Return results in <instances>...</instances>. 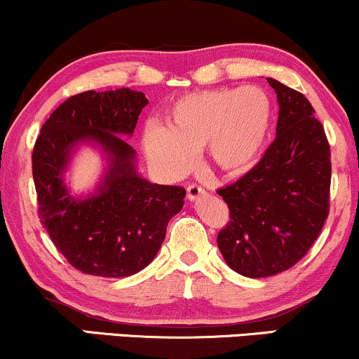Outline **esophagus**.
I'll return each mask as SVG.
<instances>
[{"label": "esophagus", "instance_id": "obj_1", "mask_svg": "<svg viewBox=\"0 0 359 359\" xmlns=\"http://www.w3.org/2000/svg\"><path fill=\"white\" fill-rule=\"evenodd\" d=\"M204 196H205V191L201 187V185L192 184V185H189V187H187V198H189V201H197V198H201Z\"/></svg>", "mask_w": 359, "mask_h": 359}]
</instances>
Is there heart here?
Listing matches in <instances>:
<instances>
[{
	"label": "heart",
	"mask_w": 359,
	"mask_h": 359,
	"mask_svg": "<svg viewBox=\"0 0 359 359\" xmlns=\"http://www.w3.org/2000/svg\"><path fill=\"white\" fill-rule=\"evenodd\" d=\"M273 103L257 86L201 90L168 109L167 127L147 125L144 150L168 177H182L207 149L212 165L226 177L248 174L266 152L273 132Z\"/></svg>",
	"instance_id": "b5f03b06"
}]
</instances>
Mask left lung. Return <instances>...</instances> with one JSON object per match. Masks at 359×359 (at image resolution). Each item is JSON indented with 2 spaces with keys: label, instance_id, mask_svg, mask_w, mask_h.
<instances>
[{
  "label": "left lung",
  "instance_id": "left-lung-1",
  "mask_svg": "<svg viewBox=\"0 0 359 359\" xmlns=\"http://www.w3.org/2000/svg\"><path fill=\"white\" fill-rule=\"evenodd\" d=\"M279 102L276 140L243 179L219 189L231 221L217 245L245 278L287 271L306 256L330 214L331 152L303 93L267 79Z\"/></svg>",
  "mask_w": 359,
  "mask_h": 359
}]
</instances>
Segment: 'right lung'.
<instances>
[{
  "mask_svg": "<svg viewBox=\"0 0 359 359\" xmlns=\"http://www.w3.org/2000/svg\"><path fill=\"white\" fill-rule=\"evenodd\" d=\"M149 103L130 88L73 95L43 123L32 155L40 222L56 249L85 274L127 278L157 256L185 189L142 179L130 137ZM100 144L107 172L88 198H72L62 174L80 143Z\"/></svg>",
  "mask_w": 359,
  "mask_h": 359,
  "instance_id": "1",
  "label": "right lung"
}]
</instances>
